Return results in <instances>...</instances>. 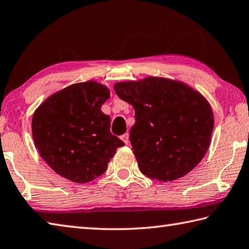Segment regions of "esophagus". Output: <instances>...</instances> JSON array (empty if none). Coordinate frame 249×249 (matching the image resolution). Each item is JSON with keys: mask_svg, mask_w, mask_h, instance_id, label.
<instances>
[{"mask_svg": "<svg viewBox=\"0 0 249 249\" xmlns=\"http://www.w3.org/2000/svg\"><path fill=\"white\" fill-rule=\"evenodd\" d=\"M120 139L125 143V144H128V143H129V134L128 133H124V136L120 137Z\"/></svg>", "mask_w": 249, "mask_h": 249, "instance_id": "obj_1", "label": "esophagus"}]
</instances>
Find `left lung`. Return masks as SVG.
Returning <instances> with one entry per match:
<instances>
[{
    "mask_svg": "<svg viewBox=\"0 0 249 249\" xmlns=\"http://www.w3.org/2000/svg\"><path fill=\"white\" fill-rule=\"evenodd\" d=\"M113 89L134 108L130 142L143 175L172 181L201 162L214 119L199 91L179 81L153 76L116 83Z\"/></svg>",
    "mask_w": 249,
    "mask_h": 249,
    "instance_id": "8db88e82",
    "label": "left lung"
}]
</instances>
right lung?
<instances>
[{
    "mask_svg": "<svg viewBox=\"0 0 249 249\" xmlns=\"http://www.w3.org/2000/svg\"><path fill=\"white\" fill-rule=\"evenodd\" d=\"M110 96L95 81L76 83L49 96L32 121L41 159L67 179L89 182L102 175L124 143L110 132V117L100 110Z\"/></svg>",
    "mask_w": 249,
    "mask_h": 249,
    "instance_id": "add662e5",
    "label": "right lung"
}]
</instances>
